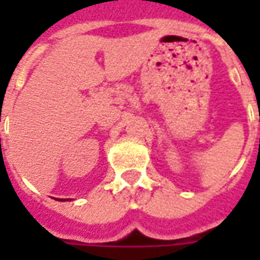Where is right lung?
I'll use <instances>...</instances> for the list:
<instances>
[{"mask_svg":"<svg viewBox=\"0 0 260 260\" xmlns=\"http://www.w3.org/2000/svg\"><path fill=\"white\" fill-rule=\"evenodd\" d=\"M59 201H61V199H59ZM64 201H69V199H64Z\"/></svg>","mask_w":260,"mask_h":260,"instance_id":"right-lung-1","label":"right lung"}]
</instances>
